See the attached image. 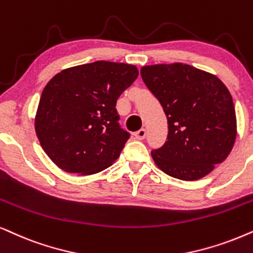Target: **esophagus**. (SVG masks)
Returning <instances> with one entry per match:
<instances>
[{"label":"esophagus","instance_id":"1","mask_svg":"<svg viewBox=\"0 0 253 253\" xmlns=\"http://www.w3.org/2000/svg\"><path fill=\"white\" fill-rule=\"evenodd\" d=\"M133 134H134V137H136V139L143 140L146 136V130L145 129H140L138 131H136V132H134Z\"/></svg>","mask_w":253,"mask_h":253}]
</instances>
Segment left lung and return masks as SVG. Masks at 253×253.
<instances>
[{
	"label": "left lung",
	"mask_w": 253,
	"mask_h": 253,
	"mask_svg": "<svg viewBox=\"0 0 253 253\" xmlns=\"http://www.w3.org/2000/svg\"><path fill=\"white\" fill-rule=\"evenodd\" d=\"M140 75L169 124L165 144L151 152L156 165L186 181L209 174L225 160L236 140L230 91L216 75L181 62L144 66Z\"/></svg>",
	"instance_id": "obj_1"
}]
</instances>
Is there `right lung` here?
I'll return each mask as SVG.
<instances>
[{
    "label": "right lung",
    "instance_id": "add662e5",
    "mask_svg": "<svg viewBox=\"0 0 253 253\" xmlns=\"http://www.w3.org/2000/svg\"><path fill=\"white\" fill-rule=\"evenodd\" d=\"M137 77L133 65L100 60L67 68L48 81L35 129L59 169L89 175L119 158L130 133L120 126L116 102Z\"/></svg>",
    "mask_w": 253,
    "mask_h": 253
}]
</instances>
